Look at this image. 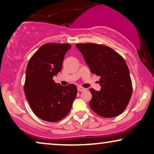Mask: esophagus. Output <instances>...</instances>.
Returning a JSON list of instances; mask_svg holds the SVG:
<instances>
[{"mask_svg": "<svg viewBox=\"0 0 154 154\" xmlns=\"http://www.w3.org/2000/svg\"><path fill=\"white\" fill-rule=\"evenodd\" d=\"M77 89H78V90H79V92H82V91H84V90H85V89L84 88H83V87H81V86H78V88H77Z\"/></svg>", "mask_w": 154, "mask_h": 154, "instance_id": "34e87169", "label": "esophagus"}]
</instances>
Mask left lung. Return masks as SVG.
I'll list each match as a JSON object with an SVG mask.
<instances>
[{
  "mask_svg": "<svg viewBox=\"0 0 154 154\" xmlns=\"http://www.w3.org/2000/svg\"><path fill=\"white\" fill-rule=\"evenodd\" d=\"M92 73L100 76V91L90 90V106L97 114L113 118L125 111L132 93L129 69L123 57L111 48L96 43H78Z\"/></svg>",
  "mask_w": 154,
  "mask_h": 154,
  "instance_id": "8db88e82",
  "label": "left lung"
}]
</instances>
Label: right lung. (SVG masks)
<instances>
[{
    "label": "right lung",
    "instance_id": "add662e5",
    "mask_svg": "<svg viewBox=\"0 0 154 154\" xmlns=\"http://www.w3.org/2000/svg\"><path fill=\"white\" fill-rule=\"evenodd\" d=\"M67 43L44 44L29 60L26 70L24 90L33 112L48 122H57L70 111L76 97L73 84L62 86L53 81L61 71Z\"/></svg>",
    "mask_w": 154,
    "mask_h": 154
}]
</instances>
